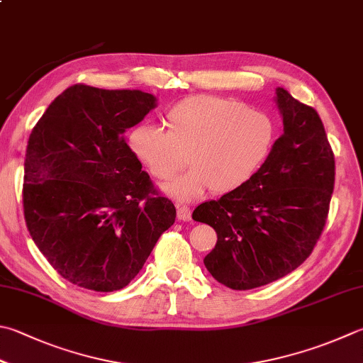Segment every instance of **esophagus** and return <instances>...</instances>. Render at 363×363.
<instances>
[{
  "label": "esophagus",
  "instance_id": "34e87169",
  "mask_svg": "<svg viewBox=\"0 0 363 363\" xmlns=\"http://www.w3.org/2000/svg\"><path fill=\"white\" fill-rule=\"evenodd\" d=\"M177 218L180 221H191V210L188 207H179L177 208Z\"/></svg>",
  "mask_w": 363,
  "mask_h": 363
}]
</instances>
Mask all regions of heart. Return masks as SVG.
I'll return each instance as SVG.
<instances>
[{
  "instance_id": "obj_1",
  "label": "heart",
  "mask_w": 363,
  "mask_h": 363,
  "mask_svg": "<svg viewBox=\"0 0 363 363\" xmlns=\"http://www.w3.org/2000/svg\"><path fill=\"white\" fill-rule=\"evenodd\" d=\"M167 131L150 123L128 138L134 158L155 179L169 180L188 164L193 169L164 186L179 202H191L208 189L229 194L252 180L269 158L277 125L269 113L240 101L197 94L166 113Z\"/></svg>"
}]
</instances>
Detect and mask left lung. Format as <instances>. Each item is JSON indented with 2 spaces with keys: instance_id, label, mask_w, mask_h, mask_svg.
Returning a JSON list of instances; mask_svg holds the SVG:
<instances>
[{
  "instance_id": "obj_1",
  "label": "left lung",
  "mask_w": 363,
  "mask_h": 363,
  "mask_svg": "<svg viewBox=\"0 0 363 363\" xmlns=\"http://www.w3.org/2000/svg\"><path fill=\"white\" fill-rule=\"evenodd\" d=\"M283 134L252 180L197 205L193 220L216 230L203 264L218 283L255 289L296 270L323 232L335 183V158L313 107L278 86Z\"/></svg>"
}]
</instances>
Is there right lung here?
I'll use <instances>...</instances> for the list:
<instances>
[{
	"label": "right lung",
	"instance_id": "add662e5",
	"mask_svg": "<svg viewBox=\"0 0 363 363\" xmlns=\"http://www.w3.org/2000/svg\"><path fill=\"white\" fill-rule=\"evenodd\" d=\"M156 106L140 90L74 85L33 128L25 221L53 269L80 288H125L175 221L174 203L153 189L125 140Z\"/></svg>",
	"mask_w": 363,
	"mask_h": 363
}]
</instances>
